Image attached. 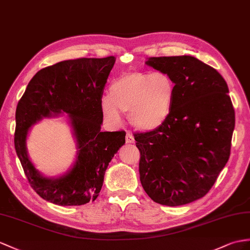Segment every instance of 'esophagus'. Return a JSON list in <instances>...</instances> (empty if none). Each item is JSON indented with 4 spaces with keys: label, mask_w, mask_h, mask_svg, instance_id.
<instances>
[{
    "label": "esophagus",
    "mask_w": 250,
    "mask_h": 250,
    "mask_svg": "<svg viewBox=\"0 0 250 250\" xmlns=\"http://www.w3.org/2000/svg\"><path fill=\"white\" fill-rule=\"evenodd\" d=\"M125 141L126 143L128 144H131V143H135V139H133V136L131 135V133L129 131H127L126 133V137H125Z\"/></svg>",
    "instance_id": "esophagus-1"
}]
</instances>
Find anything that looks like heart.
<instances>
[{
	"label": "heart",
	"instance_id": "heart-1",
	"mask_svg": "<svg viewBox=\"0 0 250 250\" xmlns=\"http://www.w3.org/2000/svg\"><path fill=\"white\" fill-rule=\"evenodd\" d=\"M175 83L161 71H136L113 79L108 97L102 100V111L111 124H119L120 112H128L130 124L150 131L160 127L171 113Z\"/></svg>",
	"mask_w": 250,
	"mask_h": 250
}]
</instances>
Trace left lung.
Listing matches in <instances>:
<instances>
[{"label":"left lung","instance_id":"obj_1","mask_svg":"<svg viewBox=\"0 0 250 250\" xmlns=\"http://www.w3.org/2000/svg\"><path fill=\"white\" fill-rule=\"evenodd\" d=\"M146 63L172 77L175 99L160 127L133 135L140 180L155 203L186 205L210 191L229 159L232 102L223 76L195 57H150Z\"/></svg>","mask_w":250,"mask_h":250}]
</instances>
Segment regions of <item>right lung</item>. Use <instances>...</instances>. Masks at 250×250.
<instances>
[{
	"label": "right lung",
	"mask_w": 250,
	"mask_h": 250,
	"mask_svg": "<svg viewBox=\"0 0 250 250\" xmlns=\"http://www.w3.org/2000/svg\"><path fill=\"white\" fill-rule=\"evenodd\" d=\"M115 58H77L46 66L30 79L16 110L15 147L24 173L40 197L59 206H81L95 200L114 154L125 143L124 130L101 131L102 97ZM69 114L79 145L70 172L56 180L41 176L29 161V127L42 117Z\"/></svg>",
	"instance_id": "add662e5"
}]
</instances>
